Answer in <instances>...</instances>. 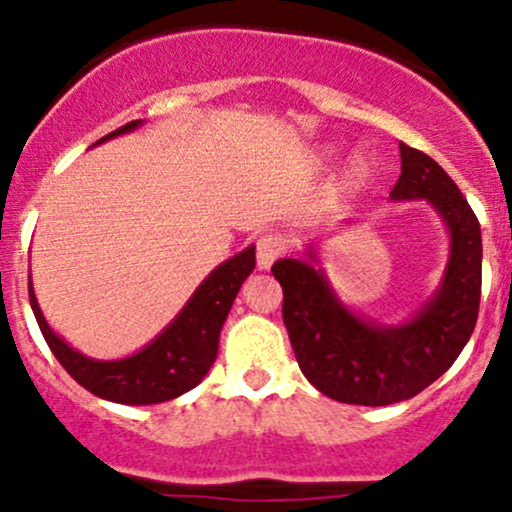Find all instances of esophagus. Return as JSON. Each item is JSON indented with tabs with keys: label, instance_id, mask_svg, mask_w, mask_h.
I'll list each match as a JSON object with an SVG mask.
<instances>
[{
	"label": "esophagus",
	"instance_id": "esophagus-1",
	"mask_svg": "<svg viewBox=\"0 0 512 512\" xmlns=\"http://www.w3.org/2000/svg\"><path fill=\"white\" fill-rule=\"evenodd\" d=\"M286 245H289V240L284 236H279V233H269V236H262L257 240V267L260 269H269L272 264L279 260L281 255H284Z\"/></svg>",
	"mask_w": 512,
	"mask_h": 512
}]
</instances>
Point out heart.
Returning a JSON list of instances; mask_svg holds the SVG:
<instances>
[{
	"instance_id": "b5f03b06",
	"label": "heart",
	"mask_w": 512,
	"mask_h": 512,
	"mask_svg": "<svg viewBox=\"0 0 512 512\" xmlns=\"http://www.w3.org/2000/svg\"><path fill=\"white\" fill-rule=\"evenodd\" d=\"M368 173H370V166H368L366 158L363 156L351 158L349 168H346V178H349L351 185H361V182L368 178Z\"/></svg>"
}]
</instances>
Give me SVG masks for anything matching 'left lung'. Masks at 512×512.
Returning <instances> with one entry per match:
<instances>
[{"instance_id": "left-lung-1", "label": "left lung", "mask_w": 512, "mask_h": 512, "mask_svg": "<svg viewBox=\"0 0 512 512\" xmlns=\"http://www.w3.org/2000/svg\"><path fill=\"white\" fill-rule=\"evenodd\" d=\"M395 202L424 199L445 223L450 255L438 291L399 325H380L346 308L327 281L315 245L276 260L284 325L305 378L344 404L404 402L448 370L472 337L481 298V228L460 187L424 151L399 144Z\"/></svg>"}]
</instances>
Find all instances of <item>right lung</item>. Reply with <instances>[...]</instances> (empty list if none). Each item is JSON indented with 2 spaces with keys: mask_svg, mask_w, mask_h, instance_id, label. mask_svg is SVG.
<instances>
[{
  "mask_svg": "<svg viewBox=\"0 0 512 512\" xmlns=\"http://www.w3.org/2000/svg\"><path fill=\"white\" fill-rule=\"evenodd\" d=\"M139 125L142 120L127 122L125 127L115 129L96 144L132 132ZM252 269H255V245L219 264L197 286L190 301L182 305L166 330L137 354L117 358V361H98V358L84 356L64 342L60 334L52 332L35 298L31 276H28V298H31L33 315L50 351L76 383L108 402L158 404L197 387L214 366L216 354H219L221 327Z\"/></svg>",
  "mask_w": 512,
  "mask_h": 512,
  "instance_id": "right-lung-1",
  "label": "right lung"
}]
</instances>
